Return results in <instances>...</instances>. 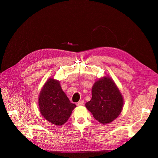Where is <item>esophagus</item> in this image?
<instances>
[{"label":"esophagus","mask_w":158,"mask_h":158,"mask_svg":"<svg viewBox=\"0 0 158 158\" xmlns=\"http://www.w3.org/2000/svg\"><path fill=\"white\" fill-rule=\"evenodd\" d=\"M84 100H81V101H80V102H78L77 105H78V106H82V105H84Z\"/></svg>","instance_id":"esophagus-1"}]
</instances>
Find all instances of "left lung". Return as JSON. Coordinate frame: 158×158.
<instances>
[{"mask_svg": "<svg viewBox=\"0 0 158 158\" xmlns=\"http://www.w3.org/2000/svg\"><path fill=\"white\" fill-rule=\"evenodd\" d=\"M92 97L85 107L102 124L111 123L121 113L123 98L114 81L108 76L99 78L92 89Z\"/></svg>", "mask_w": 158, "mask_h": 158, "instance_id": "1", "label": "left lung"}]
</instances>
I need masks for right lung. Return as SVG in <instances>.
<instances>
[{"instance_id": "add662e5", "label": "right lung", "mask_w": 158, "mask_h": 158, "mask_svg": "<svg viewBox=\"0 0 158 158\" xmlns=\"http://www.w3.org/2000/svg\"><path fill=\"white\" fill-rule=\"evenodd\" d=\"M40 113L47 121L60 126L68 121L76 107L72 103L60 87L59 81L49 78L43 86L39 96Z\"/></svg>"}]
</instances>
